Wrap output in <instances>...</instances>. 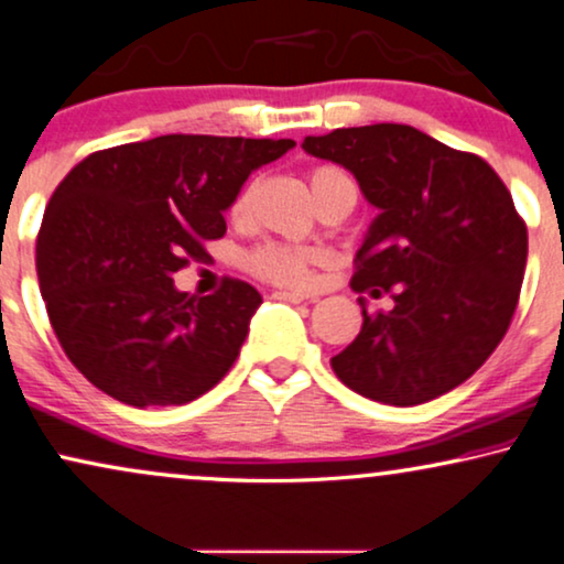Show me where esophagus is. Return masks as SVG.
Instances as JSON below:
<instances>
[{
	"label": "esophagus",
	"instance_id": "34e87169",
	"mask_svg": "<svg viewBox=\"0 0 564 564\" xmlns=\"http://www.w3.org/2000/svg\"><path fill=\"white\" fill-rule=\"evenodd\" d=\"M272 300H282V303H303V292H288V290H274Z\"/></svg>",
	"mask_w": 564,
	"mask_h": 564
}]
</instances>
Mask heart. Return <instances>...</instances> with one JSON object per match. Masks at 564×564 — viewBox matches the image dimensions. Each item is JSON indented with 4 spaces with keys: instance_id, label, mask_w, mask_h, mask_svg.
<instances>
[{
    "instance_id": "obj_1",
    "label": "heart",
    "mask_w": 564,
    "mask_h": 564,
    "mask_svg": "<svg viewBox=\"0 0 564 564\" xmlns=\"http://www.w3.org/2000/svg\"><path fill=\"white\" fill-rule=\"evenodd\" d=\"M308 186L311 196L316 202V207H324L326 202L345 199L349 207H355L357 202V181L349 175L345 167L339 165H316L308 171ZM253 184H246L236 194V199L230 204V217L243 219L251 209L253 202ZM318 256L308 251V248H295V246H282V243H264L253 248L246 256V267L253 276H259L261 282L280 284V288H308L313 280V264H316Z\"/></svg>"
}]
</instances>
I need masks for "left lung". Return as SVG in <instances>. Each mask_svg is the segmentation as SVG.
Instances as JSON below:
<instances>
[{"label": "left lung", "mask_w": 564, "mask_h": 564, "mask_svg": "<svg viewBox=\"0 0 564 564\" xmlns=\"http://www.w3.org/2000/svg\"><path fill=\"white\" fill-rule=\"evenodd\" d=\"M313 158L345 165L378 209L355 259V292H393L332 357L365 399L425 404L477 372L506 336L529 256V232L500 175L406 123L305 137Z\"/></svg>", "instance_id": "8db88e82"}]
</instances>
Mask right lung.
Here are the masks:
<instances>
[{"label":"right lung","instance_id":"right-lung-1","mask_svg":"<svg viewBox=\"0 0 564 564\" xmlns=\"http://www.w3.org/2000/svg\"><path fill=\"white\" fill-rule=\"evenodd\" d=\"M292 139L165 134L87 155L56 186L35 240L48 321L72 365L121 404L181 406L225 378L261 295L173 274L225 236L223 212Z\"/></svg>","mask_w":564,"mask_h":564}]
</instances>
